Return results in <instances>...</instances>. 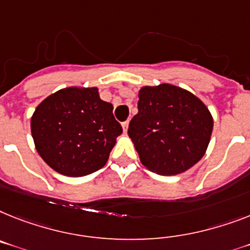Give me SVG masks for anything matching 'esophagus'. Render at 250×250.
Returning <instances> with one entry per match:
<instances>
[{"mask_svg":"<svg viewBox=\"0 0 250 250\" xmlns=\"http://www.w3.org/2000/svg\"><path fill=\"white\" fill-rule=\"evenodd\" d=\"M127 127H129V121H125V123H123L124 133H126V131H127Z\"/></svg>","mask_w":250,"mask_h":250,"instance_id":"1","label":"esophagus"}]
</instances>
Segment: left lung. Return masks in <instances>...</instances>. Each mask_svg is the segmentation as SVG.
I'll return each instance as SVG.
<instances>
[{"label": "left lung", "mask_w": 250, "mask_h": 250, "mask_svg": "<svg viewBox=\"0 0 250 250\" xmlns=\"http://www.w3.org/2000/svg\"><path fill=\"white\" fill-rule=\"evenodd\" d=\"M213 119L203 102L171 84L143 86L127 134L140 162L158 175H177L206 153Z\"/></svg>", "instance_id": "obj_1"}]
</instances>
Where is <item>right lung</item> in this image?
I'll return each mask as SVG.
<instances>
[{"label": "right lung", "instance_id": "1", "mask_svg": "<svg viewBox=\"0 0 250 250\" xmlns=\"http://www.w3.org/2000/svg\"><path fill=\"white\" fill-rule=\"evenodd\" d=\"M97 88H65L36 108L30 121L39 156L65 176L89 175L106 165L123 127Z\"/></svg>", "mask_w": 250, "mask_h": 250}]
</instances>
